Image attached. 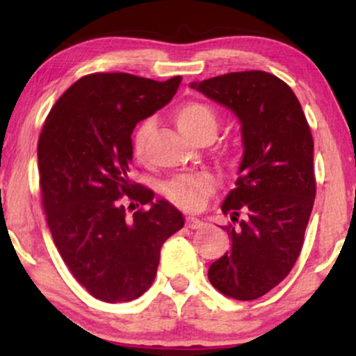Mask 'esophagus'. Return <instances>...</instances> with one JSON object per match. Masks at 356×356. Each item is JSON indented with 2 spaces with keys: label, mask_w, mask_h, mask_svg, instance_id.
<instances>
[{
  "label": "esophagus",
  "mask_w": 356,
  "mask_h": 356,
  "mask_svg": "<svg viewBox=\"0 0 356 356\" xmlns=\"http://www.w3.org/2000/svg\"><path fill=\"white\" fill-rule=\"evenodd\" d=\"M186 224H187V227H189V229H201V227L204 226L202 220L197 219V218H187Z\"/></svg>",
  "instance_id": "esophagus-1"
}]
</instances>
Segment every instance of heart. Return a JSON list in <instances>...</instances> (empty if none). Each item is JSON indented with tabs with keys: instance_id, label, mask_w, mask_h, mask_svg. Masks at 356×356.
Returning a JSON list of instances; mask_svg holds the SVG:
<instances>
[{
	"instance_id": "b5f03b06",
	"label": "heart",
	"mask_w": 356,
	"mask_h": 356,
	"mask_svg": "<svg viewBox=\"0 0 356 356\" xmlns=\"http://www.w3.org/2000/svg\"><path fill=\"white\" fill-rule=\"evenodd\" d=\"M175 124L184 136L197 142L202 137H214L216 129H218V117L209 105L201 104V102H187L175 112ZM152 129L154 122L147 118L134 132L132 149L137 159H144L145 145ZM214 177L206 172L175 175L161 187L165 199L187 211L201 209L207 199L214 194Z\"/></svg>"
}]
</instances>
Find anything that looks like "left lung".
Returning a JSON list of instances; mask_svg holds the SVG:
<instances>
[{
    "label": "left lung",
    "instance_id": "1",
    "mask_svg": "<svg viewBox=\"0 0 356 356\" xmlns=\"http://www.w3.org/2000/svg\"><path fill=\"white\" fill-rule=\"evenodd\" d=\"M192 88L238 115L244 155L224 199L231 249L211 264V284L234 300L271 291L295 266L312 216L313 137L289 85L268 72H232Z\"/></svg>",
    "mask_w": 356,
    "mask_h": 356
}]
</instances>
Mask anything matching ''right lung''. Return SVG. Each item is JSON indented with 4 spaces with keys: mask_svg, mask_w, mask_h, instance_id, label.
I'll return each instance as SVG.
<instances>
[{
    "mask_svg": "<svg viewBox=\"0 0 356 356\" xmlns=\"http://www.w3.org/2000/svg\"><path fill=\"white\" fill-rule=\"evenodd\" d=\"M182 76L155 81L130 73H90L53 105L38 138L43 211L70 273L97 300L125 303L157 275L161 248L184 216L130 181L132 136L170 102ZM147 205L128 218L126 211Z\"/></svg>",
    "mask_w": 356,
    "mask_h": 356,
    "instance_id": "obj_1",
    "label": "right lung"
}]
</instances>
